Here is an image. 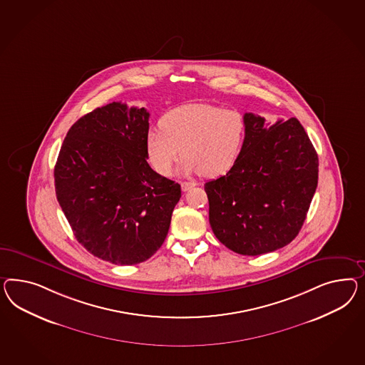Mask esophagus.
<instances>
[{
	"label": "esophagus",
	"instance_id": "34e87169",
	"mask_svg": "<svg viewBox=\"0 0 365 365\" xmlns=\"http://www.w3.org/2000/svg\"><path fill=\"white\" fill-rule=\"evenodd\" d=\"M180 187H182L183 191H188V190L195 187V183H194V182H182V183H180Z\"/></svg>",
	"mask_w": 365,
	"mask_h": 365
}]
</instances>
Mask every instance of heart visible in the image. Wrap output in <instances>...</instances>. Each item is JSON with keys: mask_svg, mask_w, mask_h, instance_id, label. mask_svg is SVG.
Returning a JSON list of instances; mask_svg holds the SVG:
<instances>
[{"mask_svg": "<svg viewBox=\"0 0 365 365\" xmlns=\"http://www.w3.org/2000/svg\"><path fill=\"white\" fill-rule=\"evenodd\" d=\"M162 130L146 137L148 157L159 175L168 177L180 157L183 174H225L235 163L246 138L247 122L237 110L208 103L173 108L160 119Z\"/></svg>", "mask_w": 365, "mask_h": 365, "instance_id": "1", "label": "heart"}]
</instances>
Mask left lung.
Wrapping results in <instances>:
<instances>
[{
    "label": "left lung",
    "instance_id": "obj_1",
    "mask_svg": "<svg viewBox=\"0 0 365 365\" xmlns=\"http://www.w3.org/2000/svg\"><path fill=\"white\" fill-rule=\"evenodd\" d=\"M246 138L226 175L205 190L210 225L227 248L257 257L291 243L306 220L317 187L319 158L296 118L246 113Z\"/></svg>",
    "mask_w": 365,
    "mask_h": 365
}]
</instances>
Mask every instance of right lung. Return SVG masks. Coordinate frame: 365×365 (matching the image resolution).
Here are the masks:
<instances>
[{
  "label": "right lung",
  "instance_id": "right-lung-1",
  "mask_svg": "<svg viewBox=\"0 0 365 365\" xmlns=\"http://www.w3.org/2000/svg\"><path fill=\"white\" fill-rule=\"evenodd\" d=\"M145 108L113 102L70 128L54 183L59 206L90 254L119 266L153 257L168 237L180 185L148 166Z\"/></svg>",
  "mask_w": 365,
  "mask_h": 365
}]
</instances>
